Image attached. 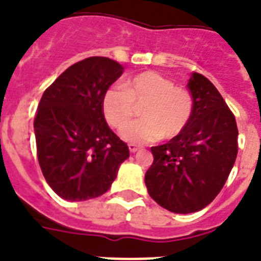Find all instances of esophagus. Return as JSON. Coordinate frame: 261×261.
Masks as SVG:
<instances>
[{
	"mask_svg": "<svg viewBox=\"0 0 261 261\" xmlns=\"http://www.w3.org/2000/svg\"><path fill=\"white\" fill-rule=\"evenodd\" d=\"M128 150H130L131 153H135V151L139 150V146H137L134 143H130V145H128Z\"/></svg>",
	"mask_w": 261,
	"mask_h": 261,
	"instance_id": "1",
	"label": "esophagus"
}]
</instances>
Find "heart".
<instances>
[{
	"label": "heart",
	"mask_w": 261,
	"mask_h": 261,
	"mask_svg": "<svg viewBox=\"0 0 261 261\" xmlns=\"http://www.w3.org/2000/svg\"><path fill=\"white\" fill-rule=\"evenodd\" d=\"M135 106H143L139 111L142 119L127 124L120 135L126 142L142 145L181 134L194 112V97L155 71L139 73L127 79L123 88L111 87L102 94V115L115 128H122L133 118Z\"/></svg>",
	"instance_id": "b5f03b06"
}]
</instances>
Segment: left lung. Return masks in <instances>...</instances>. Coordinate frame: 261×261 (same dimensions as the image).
I'll list each match as a JSON object with an SVG mask.
<instances>
[{
	"label": "left lung",
	"mask_w": 261,
	"mask_h": 261,
	"mask_svg": "<svg viewBox=\"0 0 261 261\" xmlns=\"http://www.w3.org/2000/svg\"><path fill=\"white\" fill-rule=\"evenodd\" d=\"M187 87L194 97L190 123L169 142L151 147L154 160L145 174L149 195L176 214L196 213L214 200L239 150L234 115L218 89L199 73Z\"/></svg>",
	"instance_id": "obj_1"
}]
</instances>
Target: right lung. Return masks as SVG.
<instances>
[{
	"mask_svg": "<svg viewBox=\"0 0 261 261\" xmlns=\"http://www.w3.org/2000/svg\"><path fill=\"white\" fill-rule=\"evenodd\" d=\"M123 70L116 61L90 57L63 71L40 98L34 122L39 165L65 200L106 194L130 155L101 111L102 94Z\"/></svg>",
	"mask_w": 261,
	"mask_h": 261,
	"instance_id": "add662e5",
	"label": "right lung"
}]
</instances>
